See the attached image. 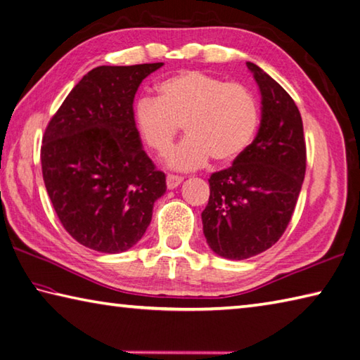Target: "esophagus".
Wrapping results in <instances>:
<instances>
[{
  "label": "esophagus",
  "instance_id": "34e87169",
  "mask_svg": "<svg viewBox=\"0 0 360 360\" xmlns=\"http://www.w3.org/2000/svg\"><path fill=\"white\" fill-rule=\"evenodd\" d=\"M181 182H182L181 176H176V174H168V176H167V187L170 188V190L178 187V186L181 184Z\"/></svg>",
  "mask_w": 360,
  "mask_h": 360
}]
</instances>
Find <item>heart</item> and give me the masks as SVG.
I'll use <instances>...</instances> for the list:
<instances>
[{
    "label": "heart",
    "mask_w": 360,
    "mask_h": 360,
    "mask_svg": "<svg viewBox=\"0 0 360 360\" xmlns=\"http://www.w3.org/2000/svg\"><path fill=\"white\" fill-rule=\"evenodd\" d=\"M158 94V98L137 100L134 126L142 142L164 156L179 124H184L187 137L165 160L172 170H196L210 158L218 164H229L240 158L256 137L259 104L242 84L184 70L162 81Z\"/></svg>",
    "instance_id": "obj_1"
}]
</instances>
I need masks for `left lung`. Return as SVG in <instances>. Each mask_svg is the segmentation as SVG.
Instances as JSON below:
<instances>
[{"mask_svg":"<svg viewBox=\"0 0 360 360\" xmlns=\"http://www.w3.org/2000/svg\"><path fill=\"white\" fill-rule=\"evenodd\" d=\"M262 98L260 126L248 150L209 179L202 232L215 255L243 260L284 234L306 173L302 120L292 96L256 63L246 62Z\"/></svg>","mask_w":360,"mask_h":360,"instance_id":"obj_1","label":"left lung"}]
</instances>
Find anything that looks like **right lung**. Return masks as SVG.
<instances>
[{
	"label": "right lung",
	"mask_w": 360,
	"mask_h": 360,
	"mask_svg": "<svg viewBox=\"0 0 360 360\" xmlns=\"http://www.w3.org/2000/svg\"><path fill=\"white\" fill-rule=\"evenodd\" d=\"M162 65L94 68L46 126L40 151L46 192L62 226L90 250L132 248L167 190L132 117L139 86Z\"/></svg>",
	"instance_id": "add662e5"
}]
</instances>
